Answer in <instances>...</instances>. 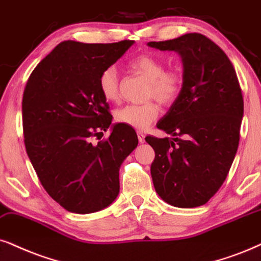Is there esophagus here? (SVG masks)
Masks as SVG:
<instances>
[{
    "label": "esophagus",
    "mask_w": 261,
    "mask_h": 261,
    "mask_svg": "<svg viewBox=\"0 0 261 261\" xmlns=\"http://www.w3.org/2000/svg\"><path fill=\"white\" fill-rule=\"evenodd\" d=\"M137 137H138V142H140V143H144V142H146V140H144V138H146V136H144L143 134L138 133L137 134Z\"/></svg>",
    "instance_id": "1"
}]
</instances>
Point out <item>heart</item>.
Listing matches in <instances>:
<instances>
[{
	"instance_id": "heart-1",
	"label": "heart",
	"mask_w": 261,
	"mask_h": 261,
	"mask_svg": "<svg viewBox=\"0 0 261 261\" xmlns=\"http://www.w3.org/2000/svg\"><path fill=\"white\" fill-rule=\"evenodd\" d=\"M130 67L149 82L146 89V100L154 98L163 106L172 105L179 96L183 87V77L178 71H165V64L148 54L138 55L131 61ZM98 90L108 102L120 98L119 77L113 67L102 72L98 78ZM159 111L151 102L143 105H127L115 111V120L127 126L144 130L158 118Z\"/></svg>"
}]
</instances>
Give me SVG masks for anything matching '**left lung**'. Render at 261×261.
<instances>
[{"mask_svg":"<svg viewBox=\"0 0 261 261\" xmlns=\"http://www.w3.org/2000/svg\"><path fill=\"white\" fill-rule=\"evenodd\" d=\"M147 45L178 53L183 64L182 91L156 124L172 138L146 137L155 151V191L171 206H202L222 187L239 147L243 98L235 68L201 34Z\"/></svg>","mask_w":261,"mask_h":261,"instance_id":"obj_1","label":"left lung"}]
</instances>
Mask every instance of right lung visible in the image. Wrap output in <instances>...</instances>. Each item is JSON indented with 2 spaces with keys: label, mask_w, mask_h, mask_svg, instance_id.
<instances>
[{
  "label": "right lung",
  "mask_w": 261,
  "mask_h": 261,
  "mask_svg": "<svg viewBox=\"0 0 261 261\" xmlns=\"http://www.w3.org/2000/svg\"><path fill=\"white\" fill-rule=\"evenodd\" d=\"M134 43L61 42L26 83V153L45 191L68 212H97L119 194L120 166L138 138L127 125L110 126L113 118L98 90V78ZM110 126V137L94 144L92 140L100 139Z\"/></svg>",
  "instance_id": "add662e5"
}]
</instances>
